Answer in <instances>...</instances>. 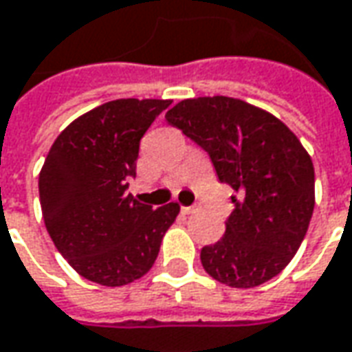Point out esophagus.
I'll list each match as a JSON object with an SVG mask.
<instances>
[{"label":"esophagus","instance_id":"34e87169","mask_svg":"<svg viewBox=\"0 0 352 352\" xmlns=\"http://www.w3.org/2000/svg\"><path fill=\"white\" fill-rule=\"evenodd\" d=\"M181 210H183V214H195V212H198L196 206H183Z\"/></svg>","mask_w":352,"mask_h":352}]
</instances>
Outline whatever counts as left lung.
Segmentation results:
<instances>
[{
    "instance_id": "1",
    "label": "left lung",
    "mask_w": 352,
    "mask_h": 352,
    "mask_svg": "<svg viewBox=\"0 0 352 352\" xmlns=\"http://www.w3.org/2000/svg\"><path fill=\"white\" fill-rule=\"evenodd\" d=\"M166 119L206 150L217 179L239 192L226 235L200 250L204 270L235 289L276 277L314 212V166L305 146L276 116L227 96L183 100Z\"/></svg>"
}]
</instances>
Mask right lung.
<instances>
[{
	"instance_id": "right-lung-1",
	"label": "right lung",
	"mask_w": 352,
	"mask_h": 352,
	"mask_svg": "<svg viewBox=\"0 0 352 352\" xmlns=\"http://www.w3.org/2000/svg\"><path fill=\"white\" fill-rule=\"evenodd\" d=\"M171 100L123 98L76 117L52 144L40 177L47 233L78 276L129 285L154 266L179 204L154 208L126 192L140 138Z\"/></svg>"
}]
</instances>
